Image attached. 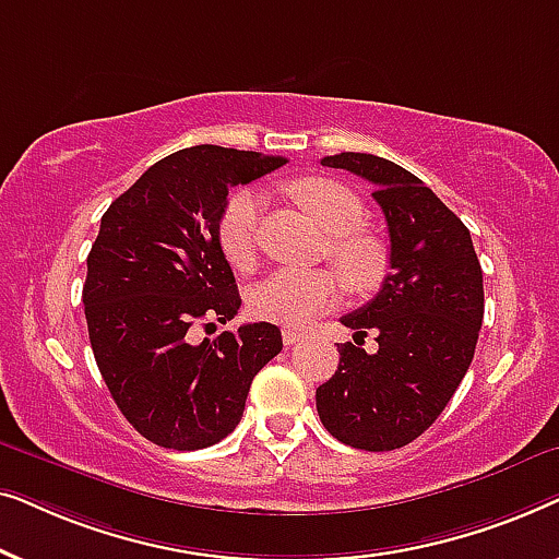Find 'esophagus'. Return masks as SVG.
<instances>
[{"instance_id":"1","label":"esophagus","mask_w":559,"mask_h":559,"mask_svg":"<svg viewBox=\"0 0 559 559\" xmlns=\"http://www.w3.org/2000/svg\"><path fill=\"white\" fill-rule=\"evenodd\" d=\"M302 338L305 333L293 331V328H285V331H282V343H285V346H295V343H300Z\"/></svg>"}]
</instances>
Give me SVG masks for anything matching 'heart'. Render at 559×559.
I'll return each mask as SVG.
<instances>
[{
	"label": "heart",
	"instance_id": "heart-1",
	"mask_svg": "<svg viewBox=\"0 0 559 559\" xmlns=\"http://www.w3.org/2000/svg\"><path fill=\"white\" fill-rule=\"evenodd\" d=\"M295 203L331 234L328 257L338 266L350 289H371L386 270V251L377 236L358 228L364 205L354 190L323 175H302L287 182ZM262 198L257 190L239 188L228 195L218 216V247L236 270H249L257 257V224ZM341 285L331 270H280L259 282L251 293V312L282 325H308L318 312L338 302Z\"/></svg>",
	"mask_w": 559,
	"mask_h": 559
}]
</instances>
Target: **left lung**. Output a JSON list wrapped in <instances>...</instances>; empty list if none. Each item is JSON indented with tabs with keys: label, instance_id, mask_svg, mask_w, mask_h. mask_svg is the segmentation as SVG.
<instances>
[{
	"label": "left lung",
	"instance_id": "obj_1",
	"mask_svg": "<svg viewBox=\"0 0 559 559\" xmlns=\"http://www.w3.org/2000/svg\"><path fill=\"white\" fill-rule=\"evenodd\" d=\"M373 182L389 226V272L379 295L341 318L338 371L318 386L320 423L350 448L384 453L419 438L473 361L484 323V272L471 231L417 175L366 152L320 159ZM380 348L366 355L365 333Z\"/></svg>",
	"mask_w": 559,
	"mask_h": 559
}]
</instances>
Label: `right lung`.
<instances>
[{
	"label": "right lung",
	"instance_id": "add662e5",
	"mask_svg": "<svg viewBox=\"0 0 559 559\" xmlns=\"http://www.w3.org/2000/svg\"><path fill=\"white\" fill-rule=\"evenodd\" d=\"M285 157L198 144L150 167L102 216L83 285L88 338L109 392L142 438L201 450L231 435L251 379L282 350L272 323L193 341V325L241 308L218 247L228 188Z\"/></svg>",
	"mask_w": 559,
	"mask_h": 559
}]
</instances>
